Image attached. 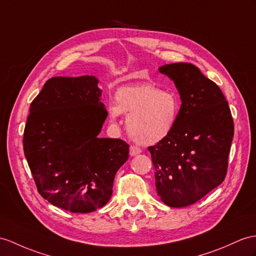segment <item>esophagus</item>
Returning a JSON list of instances; mask_svg holds the SVG:
<instances>
[{
    "label": "esophagus",
    "mask_w": 256,
    "mask_h": 256,
    "mask_svg": "<svg viewBox=\"0 0 256 256\" xmlns=\"http://www.w3.org/2000/svg\"><path fill=\"white\" fill-rule=\"evenodd\" d=\"M142 151H141V148H138V146H130V156H136V155H138V154H140Z\"/></svg>",
    "instance_id": "34e87169"
}]
</instances>
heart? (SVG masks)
I'll use <instances>...</instances> for the list:
<instances>
[{"label":"heart","instance_id":"b5f03b06","mask_svg":"<svg viewBox=\"0 0 256 256\" xmlns=\"http://www.w3.org/2000/svg\"><path fill=\"white\" fill-rule=\"evenodd\" d=\"M180 101L175 92L144 84L122 86L115 92V104L108 106L112 122L128 115L126 126L132 138L141 144H155L172 132L178 120Z\"/></svg>","mask_w":256,"mask_h":256}]
</instances>
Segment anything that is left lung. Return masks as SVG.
Masks as SVG:
<instances>
[{
  "mask_svg": "<svg viewBox=\"0 0 256 256\" xmlns=\"http://www.w3.org/2000/svg\"><path fill=\"white\" fill-rule=\"evenodd\" d=\"M158 72L174 81L182 106L170 136L148 150L160 200L170 208H184L225 179L234 120L220 89L196 66L166 64Z\"/></svg>",
  "mask_w": 256,
  "mask_h": 256,
  "instance_id": "obj_1",
  "label": "left lung"
}]
</instances>
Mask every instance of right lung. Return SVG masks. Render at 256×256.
Masks as SVG:
<instances>
[{
	"mask_svg": "<svg viewBox=\"0 0 256 256\" xmlns=\"http://www.w3.org/2000/svg\"><path fill=\"white\" fill-rule=\"evenodd\" d=\"M94 76L52 77L30 105L24 152L41 196L72 213L106 204L129 158L120 139L98 138L108 115Z\"/></svg>",
	"mask_w": 256,
	"mask_h": 256,
	"instance_id": "1",
	"label": "right lung"
}]
</instances>
